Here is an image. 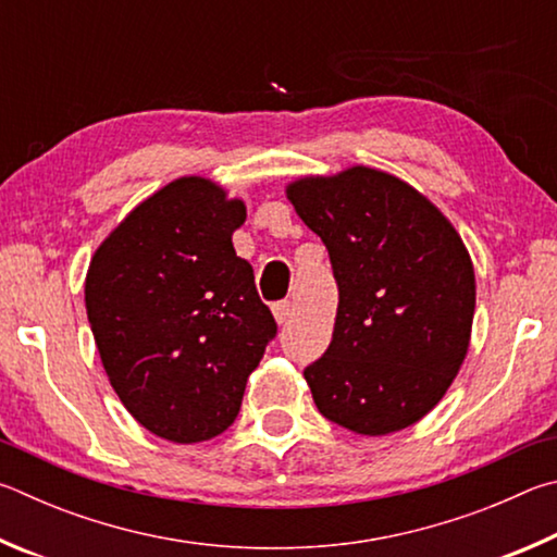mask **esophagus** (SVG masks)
<instances>
[{"mask_svg":"<svg viewBox=\"0 0 557 557\" xmlns=\"http://www.w3.org/2000/svg\"><path fill=\"white\" fill-rule=\"evenodd\" d=\"M271 313L276 318L278 325H284L286 320L294 315V306H290V300H278V304L271 306Z\"/></svg>","mask_w":557,"mask_h":557,"instance_id":"obj_1","label":"esophagus"}]
</instances>
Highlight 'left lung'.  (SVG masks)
<instances>
[{
  "label": "left lung",
  "instance_id": "1",
  "mask_svg": "<svg viewBox=\"0 0 557 557\" xmlns=\"http://www.w3.org/2000/svg\"><path fill=\"white\" fill-rule=\"evenodd\" d=\"M339 288L333 343L306 367L318 411L388 435L437 406L470 349L474 267L453 222L396 175L349 165L286 185Z\"/></svg>",
  "mask_w": 557,
  "mask_h": 557
}]
</instances>
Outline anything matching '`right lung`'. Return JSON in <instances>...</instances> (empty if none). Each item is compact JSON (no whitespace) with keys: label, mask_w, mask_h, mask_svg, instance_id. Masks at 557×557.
<instances>
[{"label":"right lung","mask_w":557,"mask_h":557,"mask_svg":"<svg viewBox=\"0 0 557 557\" xmlns=\"http://www.w3.org/2000/svg\"><path fill=\"white\" fill-rule=\"evenodd\" d=\"M247 205L183 175L126 214L92 253L85 308L107 379L146 431L202 443L227 431L276 335L237 257Z\"/></svg>","instance_id":"add662e5"}]
</instances>
